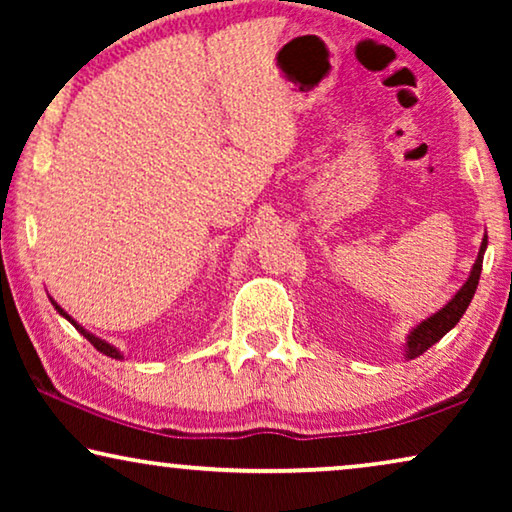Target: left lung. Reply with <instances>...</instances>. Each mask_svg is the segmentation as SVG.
Wrapping results in <instances>:
<instances>
[{
  "mask_svg": "<svg viewBox=\"0 0 512 512\" xmlns=\"http://www.w3.org/2000/svg\"><path fill=\"white\" fill-rule=\"evenodd\" d=\"M485 249H487V235L482 237L478 258H475L471 275H468L466 284L454 293V298L447 303L445 307H440L436 314H431L429 319H424L422 324H417L412 328L408 335V342H405V359H417L419 354H424L426 349L443 338L447 331H452L457 326V321L464 317L466 307L471 305V300L475 296V289H478L480 282V272H482V258H485Z\"/></svg>",
  "mask_w": 512,
  "mask_h": 512,
  "instance_id": "1",
  "label": "left lung"
}]
</instances>
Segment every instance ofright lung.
Segmentation results:
<instances>
[{
  "label": "right lung",
  "instance_id": "add662e5",
  "mask_svg": "<svg viewBox=\"0 0 512 512\" xmlns=\"http://www.w3.org/2000/svg\"><path fill=\"white\" fill-rule=\"evenodd\" d=\"M51 303H53V307H55V310H58V312L62 314V317H65V319L69 321V324H72V326L76 328V331H79V333L83 335V338H86V340L90 342V345H93V347L97 349V352L107 354V356H111V359H123V354H121V352H118V349H116L114 345H109V342H104V340H100V338H97V335H93V333H88V331H86V328H83L81 324H76V321H74L72 317H69V314H67L65 310H62V307H60L58 303H55V300H53V298H51Z\"/></svg>",
  "mask_w": 512,
  "mask_h": 512
}]
</instances>
